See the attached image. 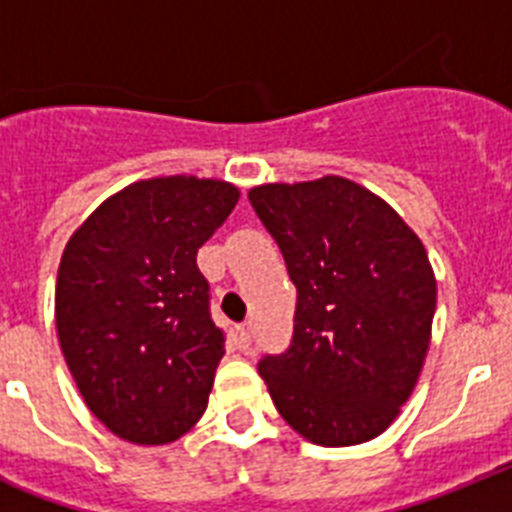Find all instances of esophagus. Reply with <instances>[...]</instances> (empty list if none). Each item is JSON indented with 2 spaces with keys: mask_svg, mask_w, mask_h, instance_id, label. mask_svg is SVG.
<instances>
[{
  "mask_svg": "<svg viewBox=\"0 0 512 512\" xmlns=\"http://www.w3.org/2000/svg\"><path fill=\"white\" fill-rule=\"evenodd\" d=\"M238 343H241V348L251 346V323L238 325Z\"/></svg>",
  "mask_w": 512,
  "mask_h": 512,
  "instance_id": "1",
  "label": "esophagus"
}]
</instances>
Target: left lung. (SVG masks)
<instances>
[{"mask_svg": "<svg viewBox=\"0 0 512 512\" xmlns=\"http://www.w3.org/2000/svg\"><path fill=\"white\" fill-rule=\"evenodd\" d=\"M297 287L295 336L259 374L279 415L318 446H356L392 425L431 346L436 277L382 197L343 176L248 192Z\"/></svg>", "mask_w": 512, "mask_h": 512, "instance_id": "obj_1", "label": "left lung"}]
</instances>
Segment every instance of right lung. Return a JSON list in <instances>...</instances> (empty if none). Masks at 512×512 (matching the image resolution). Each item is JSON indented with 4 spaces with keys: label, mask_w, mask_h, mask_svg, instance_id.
Instances as JSON below:
<instances>
[{
    "label": "right lung",
    "mask_w": 512,
    "mask_h": 512,
    "mask_svg": "<svg viewBox=\"0 0 512 512\" xmlns=\"http://www.w3.org/2000/svg\"><path fill=\"white\" fill-rule=\"evenodd\" d=\"M238 197L220 179H140L107 197L63 248L58 343L87 408L122 441L164 446L207 410L225 336L210 318L197 251Z\"/></svg>",
    "instance_id": "right-lung-1"
}]
</instances>
